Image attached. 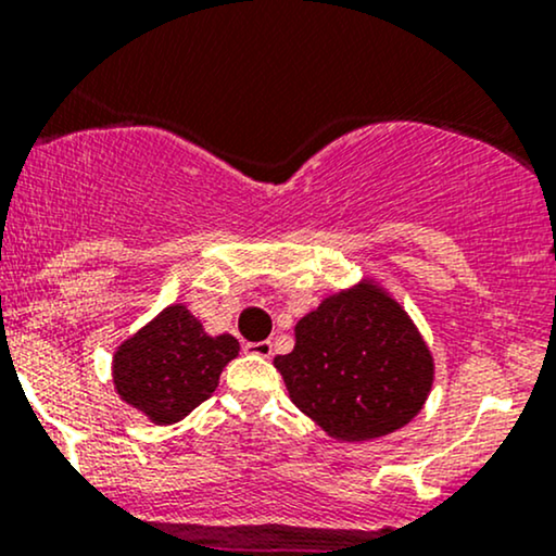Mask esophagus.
Returning <instances> with one entry per match:
<instances>
[{
	"label": "esophagus",
	"mask_w": 556,
	"mask_h": 556,
	"mask_svg": "<svg viewBox=\"0 0 556 556\" xmlns=\"http://www.w3.org/2000/svg\"><path fill=\"white\" fill-rule=\"evenodd\" d=\"M248 355H256V358H271V342L261 340V342H245L242 344Z\"/></svg>",
	"instance_id": "34e87169"
}]
</instances>
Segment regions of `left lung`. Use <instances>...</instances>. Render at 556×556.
Wrapping results in <instances>:
<instances>
[{"mask_svg":"<svg viewBox=\"0 0 556 556\" xmlns=\"http://www.w3.org/2000/svg\"><path fill=\"white\" fill-rule=\"evenodd\" d=\"M290 400L329 437L368 442L410 424L433 384V361L397 300L371 282L329 295L277 355Z\"/></svg>","mask_w":556,"mask_h":556,"instance_id":"1","label":"left lung"}]
</instances>
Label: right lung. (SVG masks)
<instances>
[{"label":"right lung","instance_id":"1","mask_svg":"<svg viewBox=\"0 0 556 556\" xmlns=\"http://www.w3.org/2000/svg\"><path fill=\"white\" fill-rule=\"evenodd\" d=\"M238 350L232 334L208 337L185 305H169L117 348L114 389L154 424H177L212 397L222 368Z\"/></svg>","mask_w":556,"mask_h":556}]
</instances>
